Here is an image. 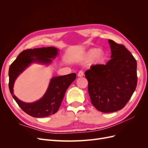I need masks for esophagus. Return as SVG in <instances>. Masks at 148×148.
Returning a JSON list of instances; mask_svg holds the SVG:
<instances>
[{
  "label": "esophagus",
  "instance_id": "1",
  "mask_svg": "<svg viewBox=\"0 0 148 148\" xmlns=\"http://www.w3.org/2000/svg\"><path fill=\"white\" fill-rule=\"evenodd\" d=\"M84 76V73L83 72V71H79L78 73V77H82Z\"/></svg>",
  "mask_w": 148,
  "mask_h": 148
}]
</instances>
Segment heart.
<instances>
[{"label": "heart", "instance_id": "obj_1", "mask_svg": "<svg viewBox=\"0 0 148 148\" xmlns=\"http://www.w3.org/2000/svg\"><path fill=\"white\" fill-rule=\"evenodd\" d=\"M107 59V53L102 49L92 48L89 49L80 57V60L86 62L89 61L90 66H100L104 64Z\"/></svg>", "mask_w": 148, "mask_h": 148}]
</instances>
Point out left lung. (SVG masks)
Instances as JSON below:
<instances>
[{
	"mask_svg": "<svg viewBox=\"0 0 148 148\" xmlns=\"http://www.w3.org/2000/svg\"><path fill=\"white\" fill-rule=\"evenodd\" d=\"M111 59L106 65L92 66L85 71L92 104L102 112L123 109L137 84L136 60L128 49L108 40Z\"/></svg>",
	"mask_w": 148,
	"mask_h": 148,
	"instance_id": "left-lung-1",
	"label": "left lung"
}]
</instances>
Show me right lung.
Listing matches in <instances>:
<instances>
[{
  "label": "right lung",
  "instance_id": "right-lung-1",
  "mask_svg": "<svg viewBox=\"0 0 148 148\" xmlns=\"http://www.w3.org/2000/svg\"><path fill=\"white\" fill-rule=\"evenodd\" d=\"M56 47H48L28 49L21 52L11 64L8 71L9 89L13 99L25 112L33 117H45L54 114L59 110L67 88L76 79L75 73H70L51 79L44 96L33 102H25L13 93V86L19 75L33 64L49 65L59 54Z\"/></svg>",
  "mask_w": 148,
  "mask_h": 148
}]
</instances>
